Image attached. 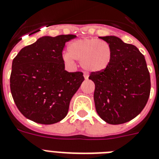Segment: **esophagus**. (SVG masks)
I'll return each mask as SVG.
<instances>
[{
	"label": "esophagus",
	"instance_id": "34e87169",
	"mask_svg": "<svg viewBox=\"0 0 159 159\" xmlns=\"http://www.w3.org/2000/svg\"><path fill=\"white\" fill-rule=\"evenodd\" d=\"M84 77H85V79H88V77H89V74L86 73H84Z\"/></svg>",
	"mask_w": 159,
	"mask_h": 159
}]
</instances>
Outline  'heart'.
Segmentation results:
<instances>
[{
  "label": "heart",
  "mask_w": 159,
  "mask_h": 159,
  "mask_svg": "<svg viewBox=\"0 0 159 159\" xmlns=\"http://www.w3.org/2000/svg\"><path fill=\"white\" fill-rule=\"evenodd\" d=\"M69 52L63 55L64 61L73 65L74 60L80 61L86 72L103 71L110 65L112 52L105 41L94 38L79 39L69 44Z\"/></svg>",
  "instance_id": "b5f03b06"
}]
</instances>
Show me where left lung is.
I'll return each mask as SVG.
<instances>
[{
    "instance_id": "1",
    "label": "left lung",
    "mask_w": 159,
    "mask_h": 159,
    "mask_svg": "<svg viewBox=\"0 0 159 159\" xmlns=\"http://www.w3.org/2000/svg\"><path fill=\"white\" fill-rule=\"evenodd\" d=\"M99 38L111 47L112 57L106 69L89 77L95 85L96 111L105 122L120 125L135 118L147 103L150 73L145 57L137 47L116 36Z\"/></svg>"
}]
</instances>
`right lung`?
<instances>
[{
	"instance_id": "right-lung-1",
	"label": "right lung",
	"mask_w": 159,
	"mask_h": 159,
	"mask_svg": "<svg viewBox=\"0 0 159 159\" xmlns=\"http://www.w3.org/2000/svg\"><path fill=\"white\" fill-rule=\"evenodd\" d=\"M74 38V34L41 37L13 60L10 90L26 118L52 125L68 114L70 100L84 81L82 72L65 70L62 51Z\"/></svg>"
}]
</instances>
